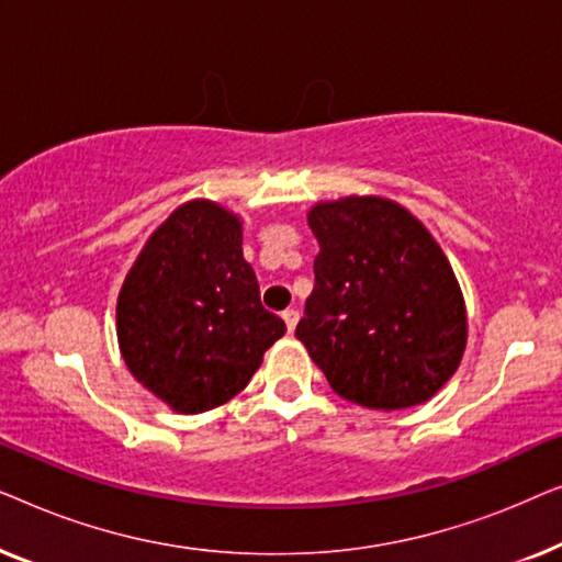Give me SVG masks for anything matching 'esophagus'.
<instances>
[{"label":"esophagus","instance_id":"1","mask_svg":"<svg viewBox=\"0 0 562 562\" xmlns=\"http://www.w3.org/2000/svg\"><path fill=\"white\" fill-rule=\"evenodd\" d=\"M281 317H283V322H286V329H289V333H294V329H296V322H299V312H296V310H286V312L281 314Z\"/></svg>","mask_w":562,"mask_h":562}]
</instances>
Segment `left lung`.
<instances>
[{"label": "left lung", "mask_w": 562, "mask_h": 562, "mask_svg": "<svg viewBox=\"0 0 562 562\" xmlns=\"http://www.w3.org/2000/svg\"><path fill=\"white\" fill-rule=\"evenodd\" d=\"M319 243L296 337L337 396L368 409L425 404L458 371L468 314L429 229L394 199L350 194L306 212Z\"/></svg>", "instance_id": "1"}]
</instances>
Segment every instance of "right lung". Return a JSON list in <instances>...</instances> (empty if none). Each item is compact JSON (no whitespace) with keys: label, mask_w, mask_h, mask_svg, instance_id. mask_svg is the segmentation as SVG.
Returning <instances> with one entry per match:
<instances>
[{"label":"right lung","mask_w":562,"mask_h":562,"mask_svg":"<svg viewBox=\"0 0 562 562\" xmlns=\"http://www.w3.org/2000/svg\"><path fill=\"white\" fill-rule=\"evenodd\" d=\"M283 333L243 258V220L212 199L183 202L153 229L117 296L127 371L179 414L240 394Z\"/></svg>","instance_id":"1"}]
</instances>
